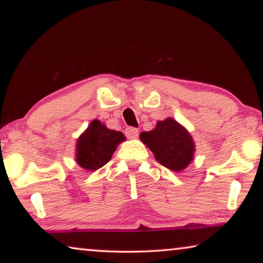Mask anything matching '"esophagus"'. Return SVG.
Listing matches in <instances>:
<instances>
[{"label": "esophagus", "instance_id": "esophagus-1", "mask_svg": "<svg viewBox=\"0 0 263 263\" xmlns=\"http://www.w3.org/2000/svg\"><path fill=\"white\" fill-rule=\"evenodd\" d=\"M125 135H126L127 138H130V139L137 138L139 135V130L136 127H126V130H125Z\"/></svg>", "mask_w": 263, "mask_h": 263}]
</instances>
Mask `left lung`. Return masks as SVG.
Returning <instances> with one entry per match:
<instances>
[{
	"label": "left lung",
	"instance_id": "obj_1",
	"mask_svg": "<svg viewBox=\"0 0 263 263\" xmlns=\"http://www.w3.org/2000/svg\"><path fill=\"white\" fill-rule=\"evenodd\" d=\"M140 140L154 152L155 158L172 171H182L191 163L195 143L190 133L172 118L158 121L154 130L140 133Z\"/></svg>",
	"mask_w": 263,
	"mask_h": 263
}]
</instances>
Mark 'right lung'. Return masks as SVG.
Returning <instances> with one entry per match:
<instances>
[{
    "mask_svg": "<svg viewBox=\"0 0 263 263\" xmlns=\"http://www.w3.org/2000/svg\"><path fill=\"white\" fill-rule=\"evenodd\" d=\"M126 139L119 131L109 130L94 119L77 142V163L87 171H96L112 158L118 145Z\"/></svg>",
    "mask_w": 263,
    "mask_h": 263,
    "instance_id": "1",
    "label": "right lung"
}]
</instances>
